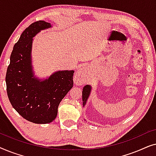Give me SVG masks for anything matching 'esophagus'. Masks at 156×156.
I'll list each match as a JSON object with an SVG mask.
<instances>
[{
	"instance_id": "34e87169",
	"label": "esophagus",
	"mask_w": 156,
	"mask_h": 156,
	"mask_svg": "<svg viewBox=\"0 0 156 156\" xmlns=\"http://www.w3.org/2000/svg\"><path fill=\"white\" fill-rule=\"evenodd\" d=\"M87 72V69L86 66H82V67L79 69V71L76 72V75L75 77L78 79V80H84L86 76V74Z\"/></svg>"
}]
</instances>
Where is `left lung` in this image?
Segmentation results:
<instances>
[{"label": "left lung", "instance_id": "8db88e82", "mask_svg": "<svg viewBox=\"0 0 156 156\" xmlns=\"http://www.w3.org/2000/svg\"><path fill=\"white\" fill-rule=\"evenodd\" d=\"M91 92V87L89 85H86L84 86V88H83L82 91V101L83 102V106H84L86 104V101H87V99H88L89 94H90Z\"/></svg>", "mask_w": 156, "mask_h": 156}]
</instances>
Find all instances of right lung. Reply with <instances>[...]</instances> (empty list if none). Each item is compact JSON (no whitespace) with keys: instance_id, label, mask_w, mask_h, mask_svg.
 <instances>
[{"instance_id":"add662e5","label":"right lung","mask_w":156,"mask_h":156,"mask_svg":"<svg viewBox=\"0 0 156 156\" xmlns=\"http://www.w3.org/2000/svg\"><path fill=\"white\" fill-rule=\"evenodd\" d=\"M50 23L39 20L27 27L15 44L6 72V89L18 114L35 123H48L57 117L60 101L73 87L74 71H58L44 81L34 77L31 65L33 37Z\"/></svg>"}]
</instances>
